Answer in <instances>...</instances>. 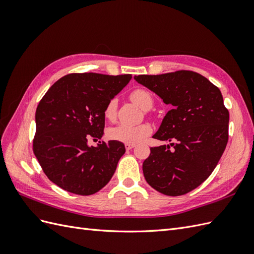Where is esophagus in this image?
Instances as JSON below:
<instances>
[{"instance_id":"34e87169","label":"esophagus","mask_w":254,"mask_h":254,"mask_svg":"<svg viewBox=\"0 0 254 254\" xmlns=\"http://www.w3.org/2000/svg\"><path fill=\"white\" fill-rule=\"evenodd\" d=\"M134 144H125V147H126V149L127 150H130V149H132L133 147H134Z\"/></svg>"}]
</instances>
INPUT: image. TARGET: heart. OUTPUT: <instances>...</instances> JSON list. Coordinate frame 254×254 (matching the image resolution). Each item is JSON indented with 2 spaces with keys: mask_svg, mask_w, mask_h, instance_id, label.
<instances>
[{
  "mask_svg": "<svg viewBox=\"0 0 254 254\" xmlns=\"http://www.w3.org/2000/svg\"><path fill=\"white\" fill-rule=\"evenodd\" d=\"M130 99L137 105L143 110H149L153 101L151 94L148 91L144 89H136L131 94H130ZM105 118L109 121H113L117 117V101L111 99V101L105 107ZM151 131V128L148 124H140V125H126L120 124L114 127H111L108 130V136L111 140L119 141L126 144H135L144 140Z\"/></svg>",
  "mask_w": 254,
  "mask_h": 254,
  "instance_id": "b5f03b06",
  "label": "heart"
}]
</instances>
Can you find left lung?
I'll return each mask as SVG.
<instances>
[{"label":"left lung","mask_w":254,"mask_h":254,"mask_svg":"<svg viewBox=\"0 0 254 254\" xmlns=\"http://www.w3.org/2000/svg\"><path fill=\"white\" fill-rule=\"evenodd\" d=\"M134 79L172 106L152 137L174 143L150 148L143 162L145 179L164 195L187 194L207 179L226 149L229 111L221 92L193 71Z\"/></svg>","instance_id":"8db88e82"}]
</instances>
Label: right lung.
Listing matches in <instances>:
<instances>
[{"label": "right lung", "instance_id": "add662e5", "mask_svg": "<svg viewBox=\"0 0 254 254\" xmlns=\"http://www.w3.org/2000/svg\"><path fill=\"white\" fill-rule=\"evenodd\" d=\"M132 78L130 74H68L57 80L36 110L34 153L44 174L73 194H95L110 181L125 145L101 139L105 107Z\"/></svg>", "mask_w": 254, "mask_h": 254}]
</instances>
